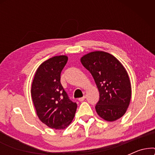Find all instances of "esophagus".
<instances>
[{"label":"esophagus","mask_w":155,"mask_h":155,"mask_svg":"<svg viewBox=\"0 0 155 155\" xmlns=\"http://www.w3.org/2000/svg\"><path fill=\"white\" fill-rule=\"evenodd\" d=\"M84 99H85V97H80V98L78 99V100H79L80 101H83Z\"/></svg>","instance_id":"obj_1"}]
</instances>
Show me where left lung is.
Returning a JSON list of instances; mask_svg holds the SVG:
<instances>
[{
	"instance_id": "1",
	"label": "left lung",
	"mask_w": 155,
	"mask_h": 155,
	"mask_svg": "<svg viewBox=\"0 0 155 155\" xmlns=\"http://www.w3.org/2000/svg\"><path fill=\"white\" fill-rule=\"evenodd\" d=\"M82 64L94 78L99 92L96 109L107 121H114L126 112L131 98L128 73L114 56L104 51H94L82 57Z\"/></svg>"
}]
</instances>
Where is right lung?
Masks as SVG:
<instances>
[{"label":"right lung","mask_w":155,"mask_h":155,"mask_svg":"<svg viewBox=\"0 0 155 155\" xmlns=\"http://www.w3.org/2000/svg\"><path fill=\"white\" fill-rule=\"evenodd\" d=\"M68 57H52L36 71L31 94L38 117L51 128L64 129L73 120L77 104L70 99L61 83V73Z\"/></svg>","instance_id":"right-lung-1"}]
</instances>
